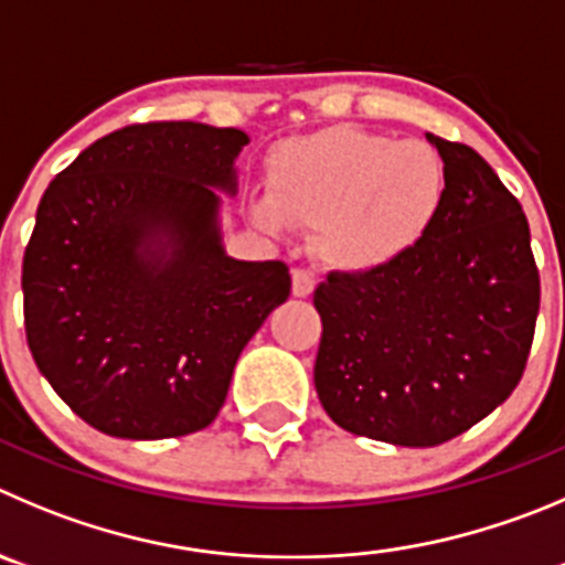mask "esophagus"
<instances>
[{"mask_svg": "<svg viewBox=\"0 0 565 565\" xmlns=\"http://www.w3.org/2000/svg\"><path fill=\"white\" fill-rule=\"evenodd\" d=\"M312 289H315L312 273L295 267V270H292V295H295V298H307V295H312Z\"/></svg>", "mask_w": 565, "mask_h": 565, "instance_id": "34e87169", "label": "esophagus"}]
</instances>
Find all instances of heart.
Returning a JSON list of instances; mask_svg holds the SVG:
<instances>
[{"mask_svg": "<svg viewBox=\"0 0 565 565\" xmlns=\"http://www.w3.org/2000/svg\"><path fill=\"white\" fill-rule=\"evenodd\" d=\"M267 186L247 198L258 228L307 225L326 265L373 273L424 239L446 198V167L426 141L337 125L281 141L267 158Z\"/></svg>", "mask_w": 565, "mask_h": 565, "instance_id": "1", "label": "heart"}]
</instances>
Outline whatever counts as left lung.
Segmentation results:
<instances>
[{
    "label": "left lung",
    "mask_w": 565,
    "mask_h": 565,
    "mask_svg": "<svg viewBox=\"0 0 565 565\" xmlns=\"http://www.w3.org/2000/svg\"><path fill=\"white\" fill-rule=\"evenodd\" d=\"M426 139L446 163V198L424 239L315 289L323 409L345 431L413 449L462 435L513 393L541 307L519 200L477 150Z\"/></svg>",
    "instance_id": "8db88e82"
}]
</instances>
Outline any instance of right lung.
Returning <instances> with one entry per match:
<instances>
[{"label":"right lung","instance_id":"right-lung-1","mask_svg":"<svg viewBox=\"0 0 565 565\" xmlns=\"http://www.w3.org/2000/svg\"><path fill=\"white\" fill-rule=\"evenodd\" d=\"M245 130L130 125L50 183L21 265L41 376L86 424L125 440L205 429L236 360L289 298L284 262L223 242Z\"/></svg>","mask_w":565,"mask_h":565}]
</instances>
